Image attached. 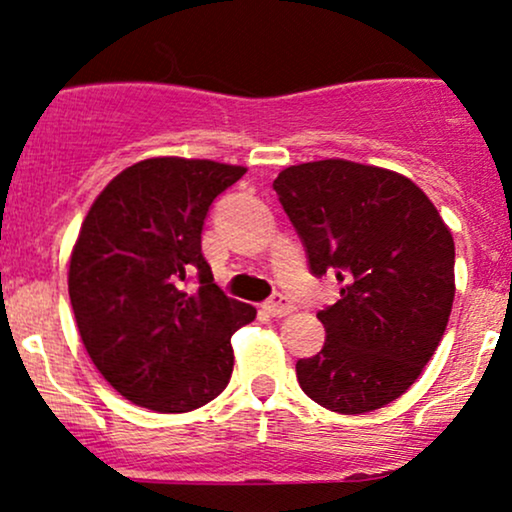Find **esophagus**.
<instances>
[{
	"label": "esophagus",
	"mask_w": 512,
	"mask_h": 512,
	"mask_svg": "<svg viewBox=\"0 0 512 512\" xmlns=\"http://www.w3.org/2000/svg\"><path fill=\"white\" fill-rule=\"evenodd\" d=\"M264 310H267V313L272 317H286V315H291L293 310H296V305H293L289 298L274 296L272 301H267V305H264Z\"/></svg>",
	"instance_id": "esophagus-1"
}]
</instances>
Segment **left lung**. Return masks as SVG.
I'll list each match as a JSON object with an SVG mask.
<instances>
[{"instance_id":"obj_1","label":"left lung","mask_w":512,"mask_h":512,"mask_svg":"<svg viewBox=\"0 0 512 512\" xmlns=\"http://www.w3.org/2000/svg\"><path fill=\"white\" fill-rule=\"evenodd\" d=\"M276 197L315 276L342 298L317 313L325 346L296 363L303 392L337 414L402 397L443 339L455 298V240L436 204L395 170L325 158L289 166Z\"/></svg>"}]
</instances>
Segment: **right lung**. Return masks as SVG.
<instances>
[{
  "label": "right lung",
  "mask_w": 512,
  "mask_h": 512,
  "mask_svg": "<svg viewBox=\"0 0 512 512\" xmlns=\"http://www.w3.org/2000/svg\"><path fill=\"white\" fill-rule=\"evenodd\" d=\"M245 170L144 158L103 187L81 223L67 274L76 327L93 366L132 404L185 414L231 380V337L257 310L214 284L202 226L216 195ZM195 268L200 289L182 292Z\"/></svg>",
  "instance_id": "1"
}]
</instances>
